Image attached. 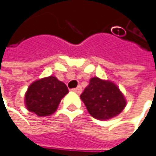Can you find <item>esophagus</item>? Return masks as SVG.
Segmentation results:
<instances>
[{
  "label": "esophagus",
  "instance_id": "34e87169",
  "mask_svg": "<svg viewBox=\"0 0 156 156\" xmlns=\"http://www.w3.org/2000/svg\"><path fill=\"white\" fill-rule=\"evenodd\" d=\"M72 90L73 91H74L75 93H77V94H81V93H82V90H83V89H82V87H81V86H78L77 88H75V89H73Z\"/></svg>",
  "mask_w": 156,
  "mask_h": 156
}]
</instances>
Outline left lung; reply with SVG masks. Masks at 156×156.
<instances>
[{"mask_svg":"<svg viewBox=\"0 0 156 156\" xmlns=\"http://www.w3.org/2000/svg\"><path fill=\"white\" fill-rule=\"evenodd\" d=\"M88 112L98 120H108L118 115L126 106V99L117 85L93 77L80 96Z\"/></svg>","mask_w":156,"mask_h":156,"instance_id":"1","label":"left lung"}]
</instances>
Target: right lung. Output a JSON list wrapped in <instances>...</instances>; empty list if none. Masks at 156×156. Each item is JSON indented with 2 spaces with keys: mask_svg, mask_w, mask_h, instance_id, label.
<instances>
[{
  "mask_svg": "<svg viewBox=\"0 0 156 156\" xmlns=\"http://www.w3.org/2000/svg\"><path fill=\"white\" fill-rule=\"evenodd\" d=\"M67 93L66 84L55 76H49L34 82L28 87L25 103L28 111L38 116H47L57 110L61 99Z\"/></svg>",
  "mask_w": 156,
  "mask_h": 156,
  "instance_id": "add662e5",
  "label": "right lung"
}]
</instances>
